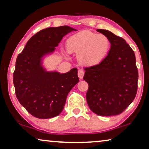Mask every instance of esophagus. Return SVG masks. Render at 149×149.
<instances>
[{
    "label": "esophagus",
    "instance_id": "esophagus-1",
    "mask_svg": "<svg viewBox=\"0 0 149 149\" xmlns=\"http://www.w3.org/2000/svg\"><path fill=\"white\" fill-rule=\"evenodd\" d=\"M84 74H85V72L83 70H78V76H79V79H83V76H84Z\"/></svg>",
    "mask_w": 149,
    "mask_h": 149
}]
</instances>
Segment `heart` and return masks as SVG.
<instances>
[{
  "mask_svg": "<svg viewBox=\"0 0 149 149\" xmlns=\"http://www.w3.org/2000/svg\"><path fill=\"white\" fill-rule=\"evenodd\" d=\"M110 41L107 36L84 30L74 34L66 42L67 50L78 54L81 64L93 66L99 64L107 56Z\"/></svg>",
  "mask_w": 149,
  "mask_h": 149,
  "instance_id": "obj_1",
  "label": "heart"
}]
</instances>
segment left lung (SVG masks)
<instances>
[{"label": "left lung", "instance_id": "left-lung-1", "mask_svg": "<svg viewBox=\"0 0 149 149\" xmlns=\"http://www.w3.org/2000/svg\"><path fill=\"white\" fill-rule=\"evenodd\" d=\"M97 31L107 36L111 46L99 64L85 68L83 79L89 85L87 102L97 115H117L129 107L137 93L135 54L123 38L107 30Z\"/></svg>", "mask_w": 149, "mask_h": 149}]
</instances>
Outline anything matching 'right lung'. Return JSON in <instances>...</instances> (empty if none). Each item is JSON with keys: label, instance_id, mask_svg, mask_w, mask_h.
<instances>
[{"label": "right lung", "instance_id": "add662e5", "mask_svg": "<svg viewBox=\"0 0 149 149\" xmlns=\"http://www.w3.org/2000/svg\"><path fill=\"white\" fill-rule=\"evenodd\" d=\"M73 30L77 31L68 26L40 30L17 56L13 72L16 97L30 115L38 119L60 114L68 93L79 82L77 68L61 74L46 71L42 66V57L54 52L62 38Z\"/></svg>", "mask_w": 149, "mask_h": 149}]
</instances>
